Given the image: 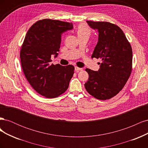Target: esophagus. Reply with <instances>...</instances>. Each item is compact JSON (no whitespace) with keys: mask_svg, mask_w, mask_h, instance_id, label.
I'll use <instances>...</instances> for the list:
<instances>
[{"mask_svg":"<svg viewBox=\"0 0 148 148\" xmlns=\"http://www.w3.org/2000/svg\"><path fill=\"white\" fill-rule=\"evenodd\" d=\"M75 70H76V71H77V72H79V71H82L83 69L82 68H79V67H78V66H75Z\"/></svg>","mask_w":148,"mask_h":148,"instance_id":"esophagus-1","label":"esophagus"}]
</instances>
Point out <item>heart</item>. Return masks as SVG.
Instances as JSON below:
<instances>
[{
	"label": "heart",
	"mask_w": 148,
	"mask_h": 148,
	"mask_svg": "<svg viewBox=\"0 0 148 148\" xmlns=\"http://www.w3.org/2000/svg\"><path fill=\"white\" fill-rule=\"evenodd\" d=\"M91 31L88 26L85 24H82L78 26L77 29L78 36L83 34H90Z\"/></svg>",
	"instance_id": "1"
}]
</instances>
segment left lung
<instances>
[{
	"mask_svg": "<svg viewBox=\"0 0 148 148\" xmlns=\"http://www.w3.org/2000/svg\"><path fill=\"white\" fill-rule=\"evenodd\" d=\"M86 22L99 33L91 57L100 58L102 63L98 71L85 70L89 78L84 87L96 99H109L122 90L131 75L132 49L118 26L106 21Z\"/></svg>",
	"mask_w": 148,
	"mask_h": 148,
	"instance_id": "left-lung-1",
	"label": "left lung"
}]
</instances>
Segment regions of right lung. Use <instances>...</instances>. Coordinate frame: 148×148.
I'll return each instance as SVG.
<instances>
[{
    "mask_svg": "<svg viewBox=\"0 0 148 148\" xmlns=\"http://www.w3.org/2000/svg\"><path fill=\"white\" fill-rule=\"evenodd\" d=\"M73 28L71 23L44 19L36 22L26 34L20 51L22 69L31 86L47 98L65 92L73 75V65L50 64L51 56L59 54L62 34Z\"/></svg>",
    "mask_w": 148,
    "mask_h": 148,
    "instance_id": "1",
    "label": "right lung"
}]
</instances>
